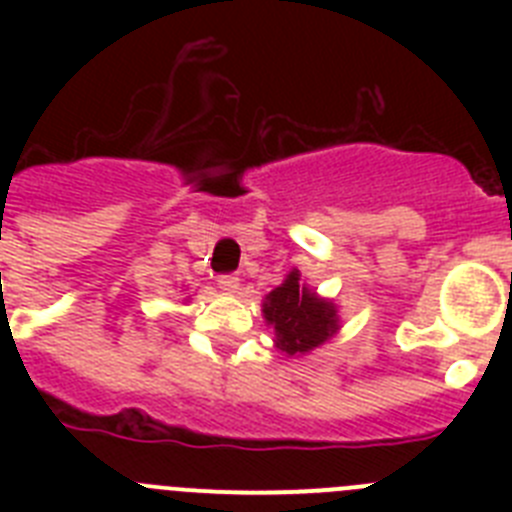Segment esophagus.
<instances>
[{
	"label": "esophagus",
	"instance_id": "34e87169",
	"mask_svg": "<svg viewBox=\"0 0 512 512\" xmlns=\"http://www.w3.org/2000/svg\"><path fill=\"white\" fill-rule=\"evenodd\" d=\"M217 284H220L223 292H238V289H241V279H238V274H220V277H217Z\"/></svg>",
	"mask_w": 512,
	"mask_h": 512
}]
</instances>
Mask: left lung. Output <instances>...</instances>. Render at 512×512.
Masks as SVG:
<instances>
[{"label":"left lung","instance_id":"obj_1","mask_svg":"<svg viewBox=\"0 0 512 512\" xmlns=\"http://www.w3.org/2000/svg\"><path fill=\"white\" fill-rule=\"evenodd\" d=\"M300 277V271L292 269L261 302L266 325L274 328V346L287 356L312 354L341 330L336 302L320 297Z\"/></svg>","mask_w":512,"mask_h":512}]
</instances>
